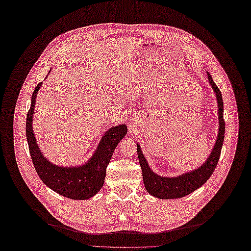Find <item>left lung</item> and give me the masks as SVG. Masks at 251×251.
<instances>
[{
    "label": "left lung",
    "instance_id": "8db88e82",
    "mask_svg": "<svg viewBox=\"0 0 251 251\" xmlns=\"http://www.w3.org/2000/svg\"><path fill=\"white\" fill-rule=\"evenodd\" d=\"M207 78L218 101L219 132L215 146L212 148L206 161L198 169L179 175L177 177H163L154 173L153 170L150 168L146 157L142 154L140 146L137 144V154L142 170L144 186H146V189L150 195L156 197L158 199H177L195 192L209 179L218 164L225 134V121L223 118L224 107L221 91L217 87L208 72Z\"/></svg>",
    "mask_w": 251,
    "mask_h": 251
}]
</instances>
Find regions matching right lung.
Here are the masks:
<instances>
[{
    "label": "right lung",
    "instance_id": "add662e5",
    "mask_svg": "<svg viewBox=\"0 0 251 251\" xmlns=\"http://www.w3.org/2000/svg\"><path fill=\"white\" fill-rule=\"evenodd\" d=\"M50 72V71H49ZM36 86L31 97V105L26 119V136L30 156L41 180L52 191L73 200H87L100 191L105 178V170L117 144L126 135V125L113 126L104 133L100 144L89 160L82 165L59 166L53 164L40 150L32 127V118L37 92Z\"/></svg>",
    "mask_w": 251,
    "mask_h": 251
}]
</instances>
